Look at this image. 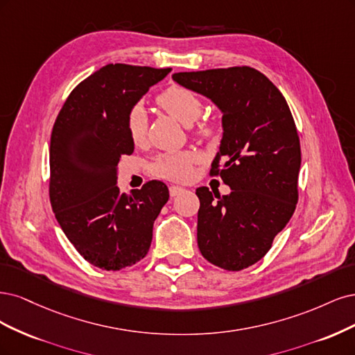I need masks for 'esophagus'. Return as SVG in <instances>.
Segmentation results:
<instances>
[{
    "label": "esophagus",
    "instance_id": "1",
    "mask_svg": "<svg viewBox=\"0 0 355 355\" xmlns=\"http://www.w3.org/2000/svg\"><path fill=\"white\" fill-rule=\"evenodd\" d=\"M184 191H186V189L178 187V186H171V187H169V194H171V196H173V198L178 196V194L184 193Z\"/></svg>",
    "mask_w": 355,
    "mask_h": 355
}]
</instances>
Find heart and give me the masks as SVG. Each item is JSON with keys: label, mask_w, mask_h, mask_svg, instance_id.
<instances>
[{"label": "heart", "mask_w": 355, "mask_h": 355, "mask_svg": "<svg viewBox=\"0 0 355 355\" xmlns=\"http://www.w3.org/2000/svg\"><path fill=\"white\" fill-rule=\"evenodd\" d=\"M156 103L159 107L184 125L193 123L203 110L202 98L194 91L181 85L166 87L156 97ZM125 130L134 144H141L146 140L147 118L141 106H134L128 110L125 116ZM194 132L205 140H215L218 137V122L212 118L199 119ZM196 159V153L190 150L164 153L155 159L152 171L155 175L171 181H187L191 177V168Z\"/></svg>", "instance_id": "1"}]
</instances>
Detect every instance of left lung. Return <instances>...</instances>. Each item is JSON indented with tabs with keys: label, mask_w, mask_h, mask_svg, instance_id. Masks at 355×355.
I'll return each mask as SVG.
<instances>
[{
	"label": "left lung",
	"mask_w": 355,
	"mask_h": 355,
	"mask_svg": "<svg viewBox=\"0 0 355 355\" xmlns=\"http://www.w3.org/2000/svg\"><path fill=\"white\" fill-rule=\"evenodd\" d=\"M173 79L223 112L224 134L209 174L220 175L232 193L196 190L199 249L216 267L248 268L268 252L298 202L301 144L288 101L249 66L180 72Z\"/></svg>",
	"instance_id": "left-lung-1"
}]
</instances>
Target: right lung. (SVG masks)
Listing matches in <instances>:
<instances>
[{
    "instance_id": "right-lung-1",
    "label": "right lung",
    "mask_w": 355,
    "mask_h": 355,
    "mask_svg": "<svg viewBox=\"0 0 355 355\" xmlns=\"http://www.w3.org/2000/svg\"><path fill=\"white\" fill-rule=\"evenodd\" d=\"M171 67L106 64L79 83L55 118L50 141V202L71 243L91 266L118 271L143 259L153 223L169 199L165 182L123 194L118 162L134 152L125 116Z\"/></svg>"
}]
</instances>
